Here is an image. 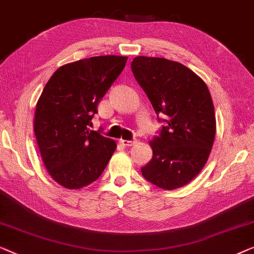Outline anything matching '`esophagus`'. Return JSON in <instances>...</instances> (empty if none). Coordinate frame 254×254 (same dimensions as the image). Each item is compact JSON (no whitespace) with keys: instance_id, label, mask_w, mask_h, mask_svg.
Listing matches in <instances>:
<instances>
[{"instance_id":"esophagus-1","label":"esophagus","mask_w":254,"mask_h":254,"mask_svg":"<svg viewBox=\"0 0 254 254\" xmlns=\"http://www.w3.org/2000/svg\"><path fill=\"white\" fill-rule=\"evenodd\" d=\"M138 140H135V139H133V140H126V139H121V144H122L123 146H133L134 144H137Z\"/></svg>"}]
</instances>
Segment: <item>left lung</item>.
<instances>
[{"label": "left lung", "instance_id": "8db88e82", "mask_svg": "<svg viewBox=\"0 0 254 254\" xmlns=\"http://www.w3.org/2000/svg\"><path fill=\"white\" fill-rule=\"evenodd\" d=\"M132 72L164 127L149 141L153 158L142 176L163 190L180 189L202 170L212 151L216 120L212 96L198 74L162 57L137 56Z\"/></svg>", "mask_w": 254, "mask_h": 254}]
</instances>
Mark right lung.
Segmentation results:
<instances>
[{
	"label": "right lung",
	"mask_w": 254,
	"mask_h": 254,
	"mask_svg": "<svg viewBox=\"0 0 254 254\" xmlns=\"http://www.w3.org/2000/svg\"><path fill=\"white\" fill-rule=\"evenodd\" d=\"M127 61L116 55L76 61L60 66L46 84L33 127L45 167L61 187L78 190L90 185L115 152V140L88 126Z\"/></svg>",
	"instance_id": "add662e5"
}]
</instances>
